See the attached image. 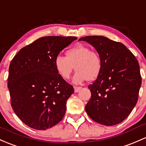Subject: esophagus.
<instances>
[{"label": "esophagus", "mask_w": 146, "mask_h": 146, "mask_svg": "<svg viewBox=\"0 0 146 146\" xmlns=\"http://www.w3.org/2000/svg\"><path fill=\"white\" fill-rule=\"evenodd\" d=\"M81 88L82 87H80V86H74V91H75V93L78 92V91L80 90Z\"/></svg>", "instance_id": "obj_1"}]
</instances>
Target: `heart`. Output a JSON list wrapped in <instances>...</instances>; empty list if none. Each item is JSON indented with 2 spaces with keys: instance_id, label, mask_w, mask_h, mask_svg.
Segmentation results:
<instances>
[{
  "instance_id": "b5f03b06",
  "label": "heart",
  "mask_w": 146,
  "mask_h": 146,
  "mask_svg": "<svg viewBox=\"0 0 146 146\" xmlns=\"http://www.w3.org/2000/svg\"><path fill=\"white\" fill-rule=\"evenodd\" d=\"M65 55L66 57H56L54 62L57 73L63 79H69L74 67L76 73L73 81L75 84H80L86 80H94L100 74L101 58L88 46L78 44L67 50Z\"/></svg>"
}]
</instances>
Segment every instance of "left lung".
<instances>
[{"label":"left lung","instance_id":"1","mask_svg":"<svg viewBox=\"0 0 146 146\" xmlns=\"http://www.w3.org/2000/svg\"><path fill=\"white\" fill-rule=\"evenodd\" d=\"M90 44L102 60V69L88 86L91 96L85 110L91 119L107 126L118 124L138 100L141 76L137 58L122 43L102 36L79 39Z\"/></svg>","mask_w":146,"mask_h":146}]
</instances>
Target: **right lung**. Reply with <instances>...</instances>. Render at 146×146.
Returning <instances> with one entry per match:
<instances>
[{"mask_svg": "<svg viewBox=\"0 0 146 146\" xmlns=\"http://www.w3.org/2000/svg\"><path fill=\"white\" fill-rule=\"evenodd\" d=\"M76 36L41 37L19 51L9 68L11 105L28 127L45 130L62 121L73 86L57 73L55 60Z\"/></svg>", "mask_w": 146, "mask_h": 146, "instance_id": "add662e5", "label": "right lung"}]
</instances>
